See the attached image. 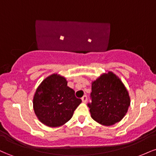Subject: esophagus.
Segmentation results:
<instances>
[{
	"label": "esophagus",
	"instance_id": "obj_1",
	"mask_svg": "<svg viewBox=\"0 0 156 156\" xmlns=\"http://www.w3.org/2000/svg\"><path fill=\"white\" fill-rule=\"evenodd\" d=\"M81 101H82V102H83V103H87V97L86 96V95H84L83 98H81Z\"/></svg>",
	"mask_w": 156,
	"mask_h": 156
}]
</instances>
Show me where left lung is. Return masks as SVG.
<instances>
[{
	"mask_svg": "<svg viewBox=\"0 0 156 156\" xmlns=\"http://www.w3.org/2000/svg\"><path fill=\"white\" fill-rule=\"evenodd\" d=\"M91 117L99 124L111 126L120 122L130 105L126 87L112 71L103 73L92 82Z\"/></svg>",
	"mask_w": 156,
	"mask_h": 156,
	"instance_id": "1",
	"label": "left lung"
}]
</instances>
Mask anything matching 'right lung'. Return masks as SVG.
<instances>
[{
    "label": "right lung",
    "instance_id": "add662e5",
    "mask_svg": "<svg viewBox=\"0 0 156 156\" xmlns=\"http://www.w3.org/2000/svg\"><path fill=\"white\" fill-rule=\"evenodd\" d=\"M81 103L75 91L67 87L64 76L53 73L39 85L33 98V108L42 124L56 128L67 122Z\"/></svg>",
    "mask_w": 156,
    "mask_h": 156
}]
</instances>
